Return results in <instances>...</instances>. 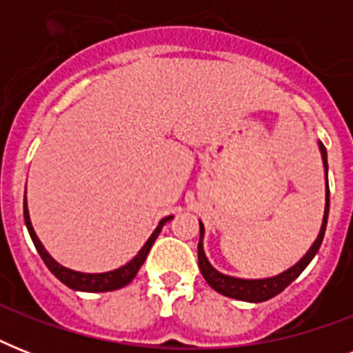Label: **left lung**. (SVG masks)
<instances>
[{"label": "left lung", "mask_w": 353, "mask_h": 353, "mask_svg": "<svg viewBox=\"0 0 353 353\" xmlns=\"http://www.w3.org/2000/svg\"><path fill=\"white\" fill-rule=\"evenodd\" d=\"M319 152L323 157L324 166V181H326V203H324V216L323 223H321V231H319L317 238L312 243V247L307 249L306 254L290 269H285L282 273L274 274V276H268V279H240V276H231L218 271V269L209 262V258L205 254L203 249V238H205V227L199 221V243H198V263L199 271L203 274V279L207 280V284L214 291L221 293V295L229 296V299H236V301L243 302H263L273 299L274 295H279L293 282L299 279V274L307 268V263L312 262L315 254L319 252V247L323 243L324 232H326V223H328V212H330V188H328V154L324 144L319 141Z\"/></svg>", "instance_id": "1"}]
</instances>
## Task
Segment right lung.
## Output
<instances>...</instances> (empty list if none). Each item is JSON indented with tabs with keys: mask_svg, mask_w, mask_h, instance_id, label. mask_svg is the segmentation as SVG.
Instances as JSON below:
<instances>
[{
	"mask_svg": "<svg viewBox=\"0 0 353 353\" xmlns=\"http://www.w3.org/2000/svg\"><path fill=\"white\" fill-rule=\"evenodd\" d=\"M23 218H25V225H27V231H29V234H30V240H32V243H34V247H36V251H38V254L41 256V260L46 262V265L49 268V271H51V273L54 274V276H57V279L60 280L62 284H65L68 288H71V290H74V291H85V293H102V291L121 290V288L128 285L133 279H135V274H137V271L144 263L146 256H148L150 249H152V245H154L155 238L159 236L161 229L165 227L166 221H170L174 216L172 214L165 216V218H163V220L157 223V227H155L154 232L150 234V238L146 240V243H144V245L139 249L137 254H135V256H133L130 262H126L124 265H121V268L113 269V271H106V273H82V271H74V269H69V268H65V265H62V263H58L57 260H54V258H52L49 252H47V249L43 247V243L40 241V238L36 236L34 227H32V223H30L27 198L23 199Z\"/></svg>",
	"mask_w": 353,
	"mask_h": 353,
	"instance_id": "obj_1",
	"label": "right lung"
}]
</instances>
